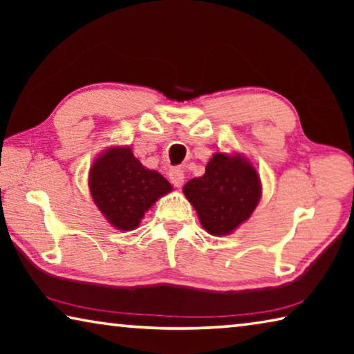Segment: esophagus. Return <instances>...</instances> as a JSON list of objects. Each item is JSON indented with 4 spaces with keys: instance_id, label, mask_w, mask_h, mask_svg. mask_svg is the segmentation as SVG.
I'll use <instances>...</instances> for the list:
<instances>
[{
    "instance_id": "obj_1",
    "label": "esophagus",
    "mask_w": 354,
    "mask_h": 354,
    "mask_svg": "<svg viewBox=\"0 0 354 354\" xmlns=\"http://www.w3.org/2000/svg\"><path fill=\"white\" fill-rule=\"evenodd\" d=\"M170 181L173 185H176V187H181V185L184 184V171L179 169V167H175V169H171L170 173Z\"/></svg>"
}]
</instances>
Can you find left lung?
Here are the masks:
<instances>
[{
  "label": "left lung",
  "mask_w": 354,
  "mask_h": 354,
  "mask_svg": "<svg viewBox=\"0 0 354 354\" xmlns=\"http://www.w3.org/2000/svg\"><path fill=\"white\" fill-rule=\"evenodd\" d=\"M184 195L209 234L225 236L253 214L261 198V179L247 159L217 153L205 175L184 185Z\"/></svg>",
  "instance_id": "obj_1"
}]
</instances>
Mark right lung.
<instances>
[{
	"label": "right lung",
	"mask_w": 354,
	"mask_h": 354,
	"mask_svg": "<svg viewBox=\"0 0 354 354\" xmlns=\"http://www.w3.org/2000/svg\"><path fill=\"white\" fill-rule=\"evenodd\" d=\"M92 198L109 223L122 231L139 226L145 212L158 198L171 190L170 183L148 170L128 147L109 148L91 169Z\"/></svg>",
	"instance_id": "obj_1"
}]
</instances>
